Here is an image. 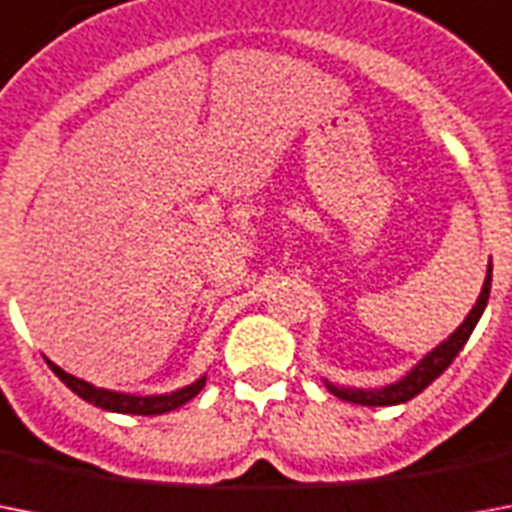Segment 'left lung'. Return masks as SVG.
I'll return each instance as SVG.
<instances>
[{"instance_id": "left-lung-1", "label": "left lung", "mask_w": 512, "mask_h": 512, "mask_svg": "<svg viewBox=\"0 0 512 512\" xmlns=\"http://www.w3.org/2000/svg\"><path fill=\"white\" fill-rule=\"evenodd\" d=\"M489 289H492V265H489V273H486L481 297H478L476 305H473V311L468 313V319L462 321L460 327H457V332H454L449 340L441 342L436 350H430L428 356L422 358L420 364L414 366L404 380L393 382V385L380 390H353V388H340V385L327 382L329 393H335V396L342 398V401H350V404H361V406H393V404H404V401H412L417 393H422V390L428 388L430 382L436 380V377H441V374L449 369V364L457 358L462 345H465L468 337L473 335V329H476L478 319H481V313H484L486 303H489Z\"/></svg>"}]
</instances>
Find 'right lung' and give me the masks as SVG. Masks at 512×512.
I'll return each instance as SVG.
<instances>
[{"label": "right lung", "mask_w": 512, "mask_h": 512, "mask_svg": "<svg viewBox=\"0 0 512 512\" xmlns=\"http://www.w3.org/2000/svg\"><path fill=\"white\" fill-rule=\"evenodd\" d=\"M50 369L58 374L60 380L66 382V388H71L79 398H84L87 404H95L100 409H106V412H119V414H164L172 412L177 406L188 404L191 398L199 396V390L204 388V382L207 377H199L191 385H185V388L175 390V393H164V396H127V393H116V390H106V388H95L90 382L79 380L74 374L63 372L60 366H55L52 361H47Z\"/></svg>", "instance_id": "add662e5"}]
</instances>
